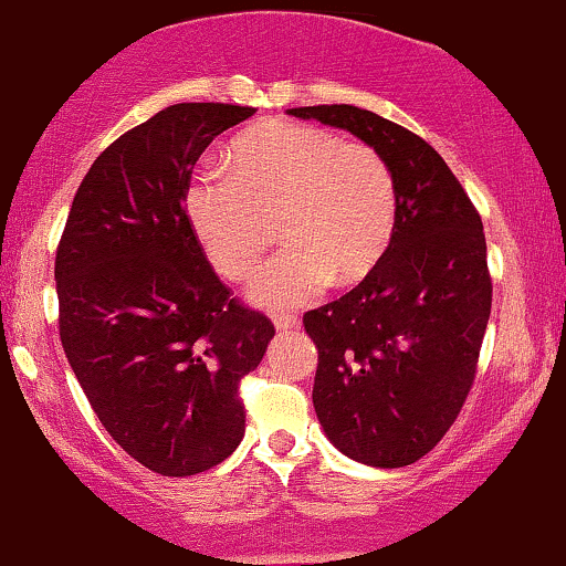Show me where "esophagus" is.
Here are the masks:
<instances>
[{
	"label": "esophagus",
	"mask_w": 566,
	"mask_h": 566,
	"mask_svg": "<svg viewBox=\"0 0 566 566\" xmlns=\"http://www.w3.org/2000/svg\"><path fill=\"white\" fill-rule=\"evenodd\" d=\"M275 328L277 331L298 328V317H294V315H275Z\"/></svg>",
	"instance_id": "34e87169"
}]
</instances>
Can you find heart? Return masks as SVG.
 <instances>
[{
	"instance_id": "1",
	"label": "heart",
	"mask_w": 566,
	"mask_h": 566,
	"mask_svg": "<svg viewBox=\"0 0 566 566\" xmlns=\"http://www.w3.org/2000/svg\"><path fill=\"white\" fill-rule=\"evenodd\" d=\"M224 171L192 182L185 211L203 256L232 283L254 277L277 222L289 249L251 285L262 307L307 304L331 281L360 283L387 256L400 201L374 145L272 118L232 139Z\"/></svg>"
}]
</instances>
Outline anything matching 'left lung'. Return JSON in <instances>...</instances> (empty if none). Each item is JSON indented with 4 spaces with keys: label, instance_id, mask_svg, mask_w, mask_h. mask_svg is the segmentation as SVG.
Here are the masks:
<instances>
[{
    "label": "left lung",
    "instance_id": "1",
    "mask_svg": "<svg viewBox=\"0 0 566 566\" xmlns=\"http://www.w3.org/2000/svg\"><path fill=\"white\" fill-rule=\"evenodd\" d=\"M289 113L352 132L395 171L387 256L349 294L310 310L304 331L328 440L368 467H410L448 434L474 384L493 307L482 217L440 153L405 126L355 105Z\"/></svg>",
    "mask_w": 566,
    "mask_h": 566
}]
</instances>
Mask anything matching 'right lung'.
<instances>
[{
  "label": "right lung",
  "mask_w": 566,
  "mask_h": 566,
  "mask_svg": "<svg viewBox=\"0 0 566 566\" xmlns=\"http://www.w3.org/2000/svg\"><path fill=\"white\" fill-rule=\"evenodd\" d=\"M177 103L97 156L55 254L60 342L99 423L145 469L190 476L243 440L241 378L275 325L230 296L192 235V166L254 116Z\"/></svg>",
  "instance_id": "obj_1"
}]
</instances>
